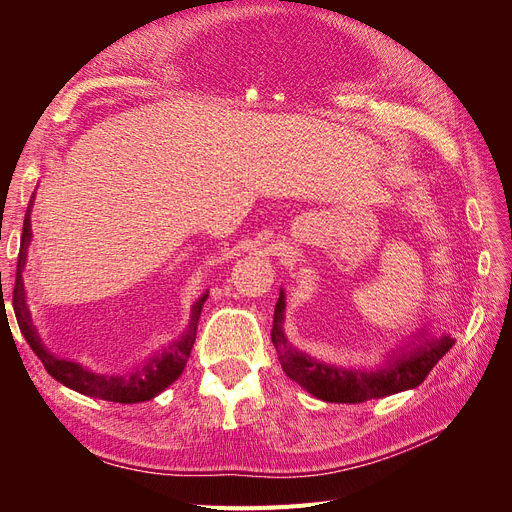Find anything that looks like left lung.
I'll return each mask as SVG.
<instances>
[{
    "mask_svg": "<svg viewBox=\"0 0 512 512\" xmlns=\"http://www.w3.org/2000/svg\"><path fill=\"white\" fill-rule=\"evenodd\" d=\"M286 292L280 290L275 303L271 339L277 350L282 369L290 380L297 382L307 393L329 401V404H363L369 399H380L408 389H416L442 356L453 348L455 339L448 335L416 339L401 348L389 361L374 369L339 367L318 361L303 350H297L284 335Z\"/></svg>",
    "mask_w": 512,
    "mask_h": 512,
    "instance_id": "obj_1",
    "label": "left lung"
}]
</instances>
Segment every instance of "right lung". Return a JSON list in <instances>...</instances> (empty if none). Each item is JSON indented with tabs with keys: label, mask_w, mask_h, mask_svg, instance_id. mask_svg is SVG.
<instances>
[{
	"label": "right lung",
	"mask_w": 512,
	"mask_h": 512,
	"mask_svg": "<svg viewBox=\"0 0 512 512\" xmlns=\"http://www.w3.org/2000/svg\"><path fill=\"white\" fill-rule=\"evenodd\" d=\"M29 209H32V203L27 207V215H29ZM27 215L23 224V241H21V252L17 262V284H14V299L23 305H25L23 301L25 292H23L21 269L25 267L27 243H29V237H32V224H29ZM205 301H207V294H203V297L194 303L188 329H185V333L177 339V342H173L160 354L153 356V359H149V363H145L143 367L130 371V374H100V371L87 369L76 361L59 359V356L51 354L40 344L38 333L29 327L27 320L21 322V329L25 333L27 344L32 346V350L42 361L44 369L49 371L57 382L87 397L115 401V404H138V401H149L156 395H160L168 384H173L181 376L185 363L190 359L192 346L196 342V327H198V318H200V312H203Z\"/></svg>",
	"instance_id": "add662e5"
}]
</instances>
